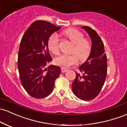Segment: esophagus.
Here are the masks:
<instances>
[{
    "mask_svg": "<svg viewBox=\"0 0 127 127\" xmlns=\"http://www.w3.org/2000/svg\"><path fill=\"white\" fill-rule=\"evenodd\" d=\"M67 71V69H65V68H61V72L62 73H64V72H66Z\"/></svg>",
    "mask_w": 127,
    "mask_h": 127,
    "instance_id": "obj_1",
    "label": "esophagus"
}]
</instances>
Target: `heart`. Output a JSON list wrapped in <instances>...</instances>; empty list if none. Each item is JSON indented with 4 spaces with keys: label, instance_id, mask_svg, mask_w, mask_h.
I'll return each instance as SVG.
<instances>
[{
    "label": "heart",
    "instance_id": "heart-1",
    "mask_svg": "<svg viewBox=\"0 0 127 127\" xmlns=\"http://www.w3.org/2000/svg\"><path fill=\"white\" fill-rule=\"evenodd\" d=\"M62 34L73 44L72 50V55H61L54 60V63L57 66L63 68L75 64L78 58L81 62L87 60L91 53V43L87 39L84 38V35L79 31L73 28H69L62 32ZM48 48L52 54L57 55L59 53L58 38L56 34H53L48 40Z\"/></svg>",
    "mask_w": 127,
    "mask_h": 127
}]
</instances>
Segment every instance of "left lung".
Returning <instances> with one entry per match:
<instances>
[{"instance_id":"1","label":"left lung","mask_w":127,"mask_h":127,"mask_svg":"<svg viewBox=\"0 0 127 127\" xmlns=\"http://www.w3.org/2000/svg\"><path fill=\"white\" fill-rule=\"evenodd\" d=\"M90 36L91 53L86 62L79 67L83 75L76 72L72 89L76 97L84 101L95 98L102 89L107 73V56L104 43L96 32L89 26H81Z\"/></svg>"}]
</instances>
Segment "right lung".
I'll return each instance as SVG.
<instances>
[{"instance_id":"1","label":"right lung","mask_w":127,"mask_h":127,"mask_svg":"<svg viewBox=\"0 0 127 127\" xmlns=\"http://www.w3.org/2000/svg\"><path fill=\"white\" fill-rule=\"evenodd\" d=\"M61 27L44 20L30 25L22 37L18 54V70L22 86L30 95L43 98L52 92L61 68L51 64L48 40Z\"/></svg>"}]
</instances>
